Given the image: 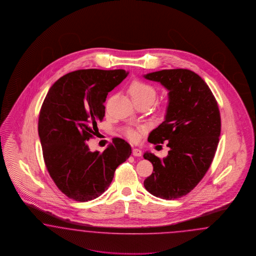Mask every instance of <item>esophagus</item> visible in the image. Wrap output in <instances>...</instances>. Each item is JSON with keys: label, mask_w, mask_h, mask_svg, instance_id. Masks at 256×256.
Segmentation results:
<instances>
[{"label": "esophagus", "mask_w": 256, "mask_h": 256, "mask_svg": "<svg viewBox=\"0 0 256 256\" xmlns=\"http://www.w3.org/2000/svg\"><path fill=\"white\" fill-rule=\"evenodd\" d=\"M132 154H133V156H140L142 153V150L139 149V148H133Z\"/></svg>", "instance_id": "obj_1"}]
</instances>
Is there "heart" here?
I'll return each instance as SVG.
<instances>
[{
  "label": "heart",
  "instance_id": "b5f03b06",
  "mask_svg": "<svg viewBox=\"0 0 256 256\" xmlns=\"http://www.w3.org/2000/svg\"><path fill=\"white\" fill-rule=\"evenodd\" d=\"M128 93L132 96V100H155V88L151 84L142 80H134L128 86ZM128 138L137 140L139 138V133L134 130H128L126 132Z\"/></svg>",
  "mask_w": 256,
  "mask_h": 256
}]
</instances>
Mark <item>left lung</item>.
<instances>
[{"label": "left lung", "mask_w": 256, "mask_h": 256, "mask_svg": "<svg viewBox=\"0 0 256 256\" xmlns=\"http://www.w3.org/2000/svg\"><path fill=\"white\" fill-rule=\"evenodd\" d=\"M144 77L169 90L165 120L149 134L148 142H169L170 150L164 158L144 154L153 164L144 185L156 197L174 200L192 192L210 169L220 135V114L210 87L192 70H160Z\"/></svg>", "instance_id": "1"}]
</instances>
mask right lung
<instances>
[{"mask_svg":"<svg viewBox=\"0 0 256 256\" xmlns=\"http://www.w3.org/2000/svg\"><path fill=\"white\" fill-rule=\"evenodd\" d=\"M128 76L124 70H80L60 78L39 112L44 162L55 185L70 199L94 200L110 185L114 172L132 154L130 144L114 138L103 152L87 142L98 132L108 92Z\"/></svg>","mask_w":256,"mask_h":256,"instance_id":"obj_1","label":"right lung"}]
</instances>
